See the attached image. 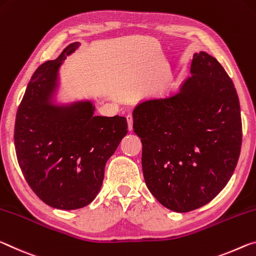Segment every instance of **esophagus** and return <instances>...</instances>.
Segmentation results:
<instances>
[{
    "instance_id": "esophagus-1",
    "label": "esophagus",
    "mask_w": 256,
    "mask_h": 256,
    "mask_svg": "<svg viewBox=\"0 0 256 256\" xmlns=\"http://www.w3.org/2000/svg\"><path fill=\"white\" fill-rule=\"evenodd\" d=\"M127 122H128L129 132H132V124H134V119H132V114H128L127 116Z\"/></svg>"
}]
</instances>
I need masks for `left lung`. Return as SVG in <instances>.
Returning <instances> with one entry per match:
<instances>
[{
  "label": "left lung",
  "instance_id": "8db88e82",
  "mask_svg": "<svg viewBox=\"0 0 256 256\" xmlns=\"http://www.w3.org/2000/svg\"><path fill=\"white\" fill-rule=\"evenodd\" d=\"M190 74L179 90L145 100L132 111L146 186L163 206L180 213L203 206L224 190L242 136L240 100L224 66L200 52Z\"/></svg>",
  "mask_w": 256,
  "mask_h": 256
}]
</instances>
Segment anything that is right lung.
Here are the masks:
<instances>
[{
	"mask_svg": "<svg viewBox=\"0 0 256 256\" xmlns=\"http://www.w3.org/2000/svg\"><path fill=\"white\" fill-rule=\"evenodd\" d=\"M79 43L34 72L16 111L14 146L32 192L50 206L77 210L94 200L104 168L127 135L124 116H95L88 100L58 103V70Z\"/></svg>",
	"mask_w": 256,
	"mask_h": 256,
	"instance_id": "add662e5",
	"label": "right lung"
}]
</instances>
